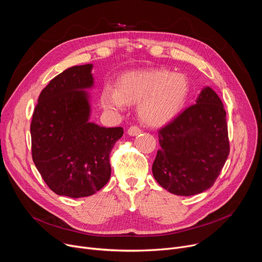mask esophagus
<instances>
[{
    "label": "esophagus",
    "instance_id": "obj_1",
    "mask_svg": "<svg viewBox=\"0 0 262 262\" xmlns=\"http://www.w3.org/2000/svg\"><path fill=\"white\" fill-rule=\"evenodd\" d=\"M141 133V129L138 126H130L127 130V134L129 136H137Z\"/></svg>",
    "mask_w": 262,
    "mask_h": 262
}]
</instances>
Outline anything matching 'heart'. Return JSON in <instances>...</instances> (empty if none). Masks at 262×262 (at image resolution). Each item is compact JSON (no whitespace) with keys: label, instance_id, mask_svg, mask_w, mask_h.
<instances>
[{"label":"heart","instance_id":"heart-1","mask_svg":"<svg viewBox=\"0 0 262 262\" xmlns=\"http://www.w3.org/2000/svg\"><path fill=\"white\" fill-rule=\"evenodd\" d=\"M190 91L188 78L169 70L135 71L122 75L116 88L105 85L101 102L106 109L121 110L138 104V115L148 125H162L183 109Z\"/></svg>","mask_w":262,"mask_h":262}]
</instances>
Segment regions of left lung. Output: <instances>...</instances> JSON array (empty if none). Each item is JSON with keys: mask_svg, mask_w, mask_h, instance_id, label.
<instances>
[{"mask_svg": "<svg viewBox=\"0 0 262 262\" xmlns=\"http://www.w3.org/2000/svg\"><path fill=\"white\" fill-rule=\"evenodd\" d=\"M160 149L152 172L157 183L176 195L190 196L213 186L229 154L226 112L210 88L158 130Z\"/></svg>", "mask_w": 262, "mask_h": 262, "instance_id": "8db88e82", "label": "left lung"}]
</instances>
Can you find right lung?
<instances>
[{
    "instance_id": "add662e5",
    "label": "right lung",
    "mask_w": 262,
    "mask_h": 262,
    "mask_svg": "<svg viewBox=\"0 0 262 262\" xmlns=\"http://www.w3.org/2000/svg\"><path fill=\"white\" fill-rule=\"evenodd\" d=\"M92 64L74 66L41 91L31 123L32 157L48 187L58 195L85 198L109 181L110 152L122 127L89 121Z\"/></svg>"
}]
</instances>
